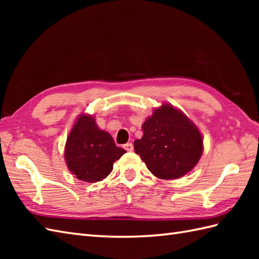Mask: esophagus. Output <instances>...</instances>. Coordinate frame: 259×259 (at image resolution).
I'll return each mask as SVG.
<instances>
[{
    "mask_svg": "<svg viewBox=\"0 0 259 259\" xmlns=\"http://www.w3.org/2000/svg\"><path fill=\"white\" fill-rule=\"evenodd\" d=\"M123 148L126 151H133L134 150V145L131 144V142H128V144L123 145Z\"/></svg>",
    "mask_w": 259,
    "mask_h": 259,
    "instance_id": "esophagus-1",
    "label": "esophagus"
}]
</instances>
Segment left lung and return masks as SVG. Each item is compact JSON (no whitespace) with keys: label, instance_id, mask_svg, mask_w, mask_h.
<instances>
[{"label":"left lung","instance_id":"obj_1","mask_svg":"<svg viewBox=\"0 0 259 259\" xmlns=\"http://www.w3.org/2000/svg\"><path fill=\"white\" fill-rule=\"evenodd\" d=\"M144 136L135 140V152L159 179H177L192 170L202 155L200 131L171 104L153 110L142 124Z\"/></svg>","mask_w":259,"mask_h":259}]
</instances>
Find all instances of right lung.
I'll use <instances>...</instances> for the list:
<instances>
[{"instance_id":"obj_1","label":"right lung","mask_w":259,"mask_h":259,"mask_svg":"<svg viewBox=\"0 0 259 259\" xmlns=\"http://www.w3.org/2000/svg\"><path fill=\"white\" fill-rule=\"evenodd\" d=\"M125 152L107 131L99 129L93 115L81 114L68 136L64 158L69 170L85 183H97L112 171L113 162Z\"/></svg>"}]
</instances>
